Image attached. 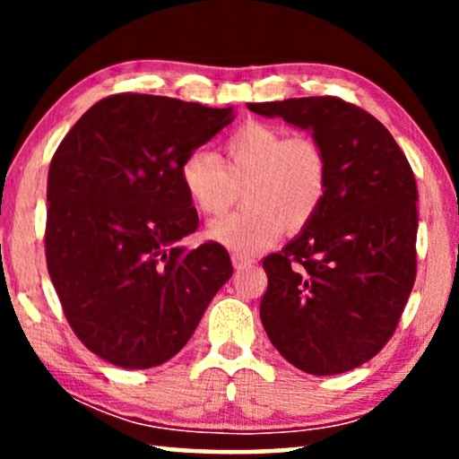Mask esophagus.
I'll use <instances>...</instances> for the list:
<instances>
[{"label": "esophagus", "instance_id": "34e87169", "mask_svg": "<svg viewBox=\"0 0 459 459\" xmlns=\"http://www.w3.org/2000/svg\"><path fill=\"white\" fill-rule=\"evenodd\" d=\"M231 263H234L236 269H242L247 265H253L255 259H253V256L244 255V253H234V255H231Z\"/></svg>", "mask_w": 459, "mask_h": 459}]
</instances>
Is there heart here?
Returning <instances> with one entry per match:
<instances>
[{"mask_svg":"<svg viewBox=\"0 0 459 459\" xmlns=\"http://www.w3.org/2000/svg\"><path fill=\"white\" fill-rule=\"evenodd\" d=\"M221 161L223 166L206 150L187 154L179 169L181 184L204 215L228 211L236 203V186H242V209L209 228L212 240L240 253L263 248L281 228H303L328 190L324 148L313 137H288L273 125H244L225 140Z\"/></svg>","mask_w":459,"mask_h":459,"instance_id":"heart-1","label":"heart"}]
</instances>
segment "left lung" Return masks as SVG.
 Masks as SVG:
<instances>
[{"instance_id":"left-lung-1","label":"left lung","mask_w":459,"mask_h":459,"mask_svg":"<svg viewBox=\"0 0 459 459\" xmlns=\"http://www.w3.org/2000/svg\"><path fill=\"white\" fill-rule=\"evenodd\" d=\"M248 110L309 131L328 159L317 212L263 261V328L294 368L349 372L388 342L416 280L413 171L385 125L341 98H288Z\"/></svg>"}]
</instances>
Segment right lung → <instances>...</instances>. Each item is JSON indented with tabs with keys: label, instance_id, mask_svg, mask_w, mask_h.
Returning <instances> with one entry per match:
<instances>
[{
	"label": "right lung",
	"instance_id": "right-lung-1",
	"mask_svg": "<svg viewBox=\"0 0 459 459\" xmlns=\"http://www.w3.org/2000/svg\"><path fill=\"white\" fill-rule=\"evenodd\" d=\"M231 118V106L118 93L56 150L48 272L74 334L112 366L146 369L178 355L234 273L221 244L179 247L198 228L181 162Z\"/></svg>",
	"mask_w": 459,
	"mask_h": 459
}]
</instances>
